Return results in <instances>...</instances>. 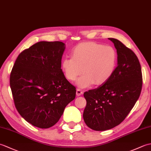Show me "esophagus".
Segmentation results:
<instances>
[{
    "label": "esophagus",
    "mask_w": 151,
    "mask_h": 151,
    "mask_svg": "<svg viewBox=\"0 0 151 151\" xmlns=\"http://www.w3.org/2000/svg\"><path fill=\"white\" fill-rule=\"evenodd\" d=\"M83 93H84V91H83L82 90H81V89H76V95H77V96L82 95L83 94Z\"/></svg>",
    "instance_id": "34e87169"
}]
</instances>
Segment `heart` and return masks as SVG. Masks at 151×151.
I'll return each mask as SVG.
<instances>
[{
	"label": "heart",
	"instance_id": "heart-1",
	"mask_svg": "<svg viewBox=\"0 0 151 151\" xmlns=\"http://www.w3.org/2000/svg\"><path fill=\"white\" fill-rule=\"evenodd\" d=\"M117 53L113 47L93 42L82 43L74 47L71 57L64 58L61 67L67 80L76 82L80 88L101 85L110 79L115 71Z\"/></svg>",
	"mask_w": 151,
	"mask_h": 151
}]
</instances>
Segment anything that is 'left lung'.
<instances>
[{
    "mask_svg": "<svg viewBox=\"0 0 151 151\" xmlns=\"http://www.w3.org/2000/svg\"><path fill=\"white\" fill-rule=\"evenodd\" d=\"M117 53V66L111 77L84 93L83 118L90 129L104 131L123 121L135 105L142 88V68L133 51L114 38H108Z\"/></svg>",
    "mask_w": 151,
    "mask_h": 151,
    "instance_id": "obj_1",
    "label": "left lung"
}]
</instances>
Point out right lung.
<instances>
[{
	"instance_id": "right-lung-1",
	"label": "right lung",
	"mask_w": 151,
	"mask_h": 151,
	"mask_svg": "<svg viewBox=\"0 0 151 151\" xmlns=\"http://www.w3.org/2000/svg\"><path fill=\"white\" fill-rule=\"evenodd\" d=\"M65 45L40 41L19 54L9 84L18 112L28 123L48 129L59 121L76 96V88L61 69Z\"/></svg>"
}]
</instances>
